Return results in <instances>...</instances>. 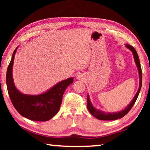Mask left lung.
Wrapping results in <instances>:
<instances>
[{
  "instance_id": "obj_1",
  "label": "left lung",
  "mask_w": 150,
  "mask_h": 150,
  "mask_svg": "<svg viewBox=\"0 0 150 150\" xmlns=\"http://www.w3.org/2000/svg\"><path fill=\"white\" fill-rule=\"evenodd\" d=\"M126 46L127 47V48H128V49L130 50L132 52V54L134 55V60H135L137 67H138V69L139 76V84L138 91V92L136 93L135 96L134 97L133 100H132V102L130 103V105L127 106V107L124 109V110H122L120 112H113V113L105 112L100 111L99 110H98V109L95 108L91 103L90 99H89V96H88V95H87V108H88V110L90 112V113L91 114V115L95 116V118L98 119V120H117V119L122 118L123 116H125L126 114L131 110V108H132V106H134V103H135V102L136 101L137 98H138V95L139 93V91H140L141 87H142V72L141 65H140V63H139L138 55V54H137L136 50L134 48V47H132V45H129V44H126Z\"/></svg>"
}]
</instances>
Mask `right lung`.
<instances>
[{
	"instance_id": "1",
	"label": "right lung",
	"mask_w": 150,
	"mask_h": 150,
	"mask_svg": "<svg viewBox=\"0 0 150 150\" xmlns=\"http://www.w3.org/2000/svg\"><path fill=\"white\" fill-rule=\"evenodd\" d=\"M7 69L6 81L7 89L12 105L22 116L34 121H47L54 117L59 110L65 91L73 82V78H68L58 83L49 91L39 95H24L18 91L12 78L15 53Z\"/></svg>"
}]
</instances>
